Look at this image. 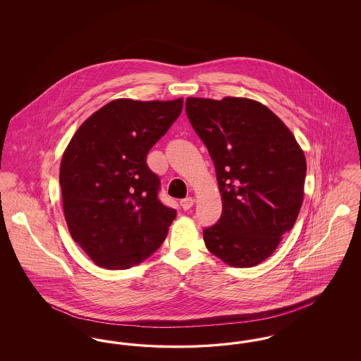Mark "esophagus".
Instances as JSON below:
<instances>
[{"label": "esophagus", "mask_w": 361, "mask_h": 361, "mask_svg": "<svg viewBox=\"0 0 361 361\" xmlns=\"http://www.w3.org/2000/svg\"><path fill=\"white\" fill-rule=\"evenodd\" d=\"M193 203H195V200H193L192 197H185V199H183V200L180 202L183 209H189L190 207L193 206Z\"/></svg>", "instance_id": "esophagus-1"}]
</instances>
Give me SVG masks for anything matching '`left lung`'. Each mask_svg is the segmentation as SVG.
<instances>
[{
  "label": "left lung",
  "instance_id": "8db88e82",
  "mask_svg": "<svg viewBox=\"0 0 361 361\" xmlns=\"http://www.w3.org/2000/svg\"><path fill=\"white\" fill-rule=\"evenodd\" d=\"M185 111L214 161L222 195L219 221L203 230L207 249L231 267H256L299 215L305 154L286 124L255 100L188 97Z\"/></svg>",
  "mask_w": 361,
  "mask_h": 361
}]
</instances>
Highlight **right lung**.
Returning a JSON list of instances; mask_svg holds the SVG:
<instances>
[{
  "mask_svg": "<svg viewBox=\"0 0 361 361\" xmlns=\"http://www.w3.org/2000/svg\"><path fill=\"white\" fill-rule=\"evenodd\" d=\"M183 99H119L94 112L71 137L59 184L70 234L96 265L127 269L161 246L176 209L158 199L149 150L180 116Z\"/></svg>",
  "mask_w": 361,
  "mask_h": 361,
  "instance_id": "right-lung-1",
  "label": "right lung"
}]
</instances>
